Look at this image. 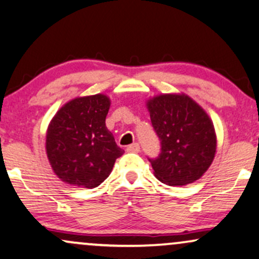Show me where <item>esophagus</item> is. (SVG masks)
I'll return each mask as SVG.
<instances>
[{
    "label": "esophagus",
    "mask_w": 259,
    "mask_h": 259,
    "mask_svg": "<svg viewBox=\"0 0 259 259\" xmlns=\"http://www.w3.org/2000/svg\"><path fill=\"white\" fill-rule=\"evenodd\" d=\"M126 151L127 152H134V153H138V152H140V145L139 143H133V145L127 146L126 147Z\"/></svg>",
    "instance_id": "esophagus-1"
}]
</instances>
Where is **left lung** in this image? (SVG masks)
<instances>
[{
  "instance_id": "8db88e82",
  "label": "left lung",
  "mask_w": 259,
  "mask_h": 259,
  "mask_svg": "<svg viewBox=\"0 0 259 259\" xmlns=\"http://www.w3.org/2000/svg\"><path fill=\"white\" fill-rule=\"evenodd\" d=\"M152 125L160 140V153L149 159L154 175L169 186H185L206 172L216 153L212 120L186 94H161L149 99Z\"/></svg>"
}]
</instances>
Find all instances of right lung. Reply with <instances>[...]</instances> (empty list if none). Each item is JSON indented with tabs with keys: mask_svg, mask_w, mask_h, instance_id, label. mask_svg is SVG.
I'll use <instances>...</instances> for the list:
<instances>
[{
	"mask_svg": "<svg viewBox=\"0 0 259 259\" xmlns=\"http://www.w3.org/2000/svg\"><path fill=\"white\" fill-rule=\"evenodd\" d=\"M111 100L104 94L76 98L49 123L46 151L52 169L71 186L95 188L110 176L124 151L106 127Z\"/></svg>",
	"mask_w": 259,
	"mask_h": 259,
	"instance_id": "obj_1",
	"label": "right lung"
}]
</instances>
